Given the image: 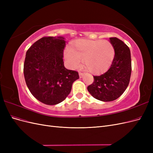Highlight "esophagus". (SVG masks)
<instances>
[{
    "label": "esophagus",
    "mask_w": 153,
    "mask_h": 153,
    "mask_svg": "<svg viewBox=\"0 0 153 153\" xmlns=\"http://www.w3.org/2000/svg\"><path fill=\"white\" fill-rule=\"evenodd\" d=\"M84 74L83 73H81V72H80L79 73V77L81 78H82L83 76H84Z\"/></svg>",
    "instance_id": "1"
}]
</instances>
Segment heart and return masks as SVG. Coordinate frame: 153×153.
<instances>
[{
	"label": "heart",
	"instance_id": "obj_1",
	"mask_svg": "<svg viewBox=\"0 0 153 153\" xmlns=\"http://www.w3.org/2000/svg\"><path fill=\"white\" fill-rule=\"evenodd\" d=\"M115 56L113 45L107 41L80 39L64 52V57L73 69L83 64L88 71L99 74L107 69Z\"/></svg>",
	"mask_w": 153,
	"mask_h": 153
}]
</instances>
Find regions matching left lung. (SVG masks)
<instances>
[{"mask_svg":"<svg viewBox=\"0 0 153 153\" xmlns=\"http://www.w3.org/2000/svg\"><path fill=\"white\" fill-rule=\"evenodd\" d=\"M115 56L108 70L99 76L87 90L100 101H112L121 96L128 86L131 73V53L128 46L117 38H110Z\"/></svg>","mask_w":153,"mask_h":153,"instance_id":"1","label":"left lung"}]
</instances>
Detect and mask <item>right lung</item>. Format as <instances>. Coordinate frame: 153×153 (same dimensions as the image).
Segmentation results:
<instances>
[{
    "label": "right lung",
    "instance_id": "add662e5",
    "mask_svg": "<svg viewBox=\"0 0 153 153\" xmlns=\"http://www.w3.org/2000/svg\"><path fill=\"white\" fill-rule=\"evenodd\" d=\"M62 36L44 37L27 51L24 73L31 94L48 105L62 102L70 93L78 73L64 67L63 52L66 47Z\"/></svg>",
    "mask_w": 153,
    "mask_h": 153
}]
</instances>
